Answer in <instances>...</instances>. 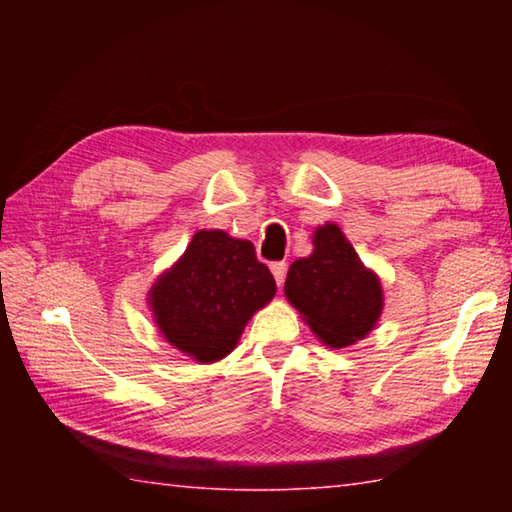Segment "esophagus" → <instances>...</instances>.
<instances>
[{"label": "esophagus", "mask_w": 512, "mask_h": 512, "mask_svg": "<svg viewBox=\"0 0 512 512\" xmlns=\"http://www.w3.org/2000/svg\"><path fill=\"white\" fill-rule=\"evenodd\" d=\"M271 273H273V277H275L277 287H282L284 277H287V262H273V264H271Z\"/></svg>", "instance_id": "34e87169"}]
</instances>
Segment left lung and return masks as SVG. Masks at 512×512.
<instances>
[{"label": "left lung", "mask_w": 512, "mask_h": 512, "mask_svg": "<svg viewBox=\"0 0 512 512\" xmlns=\"http://www.w3.org/2000/svg\"><path fill=\"white\" fill-rule=\"evenodd\" d=\"M284 293L329 348H348L361 341L384 309L379 277L363 266L334 223L316 228L314 253L289 266Z\"/></svg>", "instance_id": "obj_1"}]
</instances>
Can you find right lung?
<instances>
[{"mask_svg":"<svg viewBox=\"0 0 512 512\" xmlns=\"http://www.w3.org/2000/svg\"><path fill=\"white\" fill-rule=\"evenodd\" d=\"M275 289L250 241L201 230L185 255L155 280L149 305L173 348L212 363L235 350L250 316L273 300Z\"/></svg>","mask_w":512,"mask_h":512,"instance_id":"right-lung-1","label":"right lung"}]
</instances>
